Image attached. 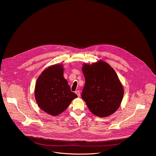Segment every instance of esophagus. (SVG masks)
<instances>
[{
    "instance_id": "esophagus-1",
    "label": "esophagus",
    "mask_w": 156,
    "mask_h": 156,
    "mask_svg": "<svg viewBox=\"0 0 156 156\" xmlns=\"http://www.w3.org/2000/svg\"><path fill=\"white\" fill-rule=\"evenodd\" d=\"M75 93L77 94V95L78 97H80V91H79V90H76V91H75Z\"/></svg>"
}]
</instances>
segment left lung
<instances>
[{
  "instance_id": "left-lung-1",
  "label": "left lung",
  "mask_w": 156,
  "mask_h": 156,
  "mask_svg": "<svg viewBox=\"0 0 156 156\" xmlns=\"http://www.w3.org/2000/svg\"><path fill=\"white\" fill-rule=\"evenodd\" d=\"M85 84L82 98L89 111L100 117L111 115L119 107L124 89L115 70L102 61L82 67Z\"/></svg>"
}]
</instances>
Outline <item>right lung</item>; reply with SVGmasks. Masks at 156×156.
I'll return each mask as SVG.
<instances>
[{
    "instance_id": "1",
    "label": "right lung",
    "mask_w": 156,
    "mask_h": 156,
    "mask_svg": "<svg viewBox=\"0 0 156 156\" xmlns=\"http://www.w3.org/2000/svg\"><path fill=\"white\" fill-rule=\"evenodd\" d=\"M62 65L48 67L38 77L35 97L38 106L46 113L56 116L64 111L77 95L71 91L64 77Z\"/></svg>"
}]
</instances>
